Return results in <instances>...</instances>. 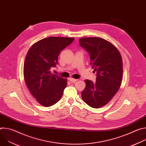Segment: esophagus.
Returning a JSON list of instances; mask_svg holds the SVG:
<instances>
[{
    "label": "esophagus",
    "instance_id": "obj_1",
    "mask_svg": "<svg viewBox=\"0 0 146 146\" xmlns=\"http://www.w3.org/2000/svg\"><path fill=\"white\" fill-rule=\"evenodd\" d=\"M69 80H70V81H72V82H76V81H77L78 80H77V79L73 78H69Z\"/></svg>",
    "mask_w": 146,
    "mask_h": 146
}]
</instances>
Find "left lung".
Wrapping results in <instances>:
<instances>
[{
    "instance_id": "left-lung-1",
    "label": "left lung",
    "mask_w": 146,
    "mask_h": 146,
    "mask_svg": "<svg viewBox=\"0 0 146 146\" xmlns=\"http://www.w3.org/2000/svg\"><path fill=\"white\" fill-rule=\"evenodd\" d=\"M81 47L88 52L90 65L96 72V82L86 80L81 98L93 108L105 106L118 91L122 78V60L118 49L100 37H82Z\"/></svg>"
}]
</instances>
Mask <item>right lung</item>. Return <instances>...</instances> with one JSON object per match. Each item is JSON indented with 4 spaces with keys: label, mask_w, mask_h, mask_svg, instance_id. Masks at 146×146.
Wrapping results in <instances>:
<instances>
[{
    "label": "right lung",
    "mask_w": 146,
    "mask_h": 146,
    "mask_svg": "<svg viewBox=\"0 0 146 146\" xmlns=\"http://www.w3.org/2000/svg\"><path fill=\"white\" fill-rule=\"evenodd\" d=\"M73 37H49L39 40L29 50L25 60L24 76L32 95L43 106L58 102L67 86L64 79L51 72L58 64L60 52L74 41Z\"/></svg>",
    "instance_id": "obj_1"
}]
</instances>
